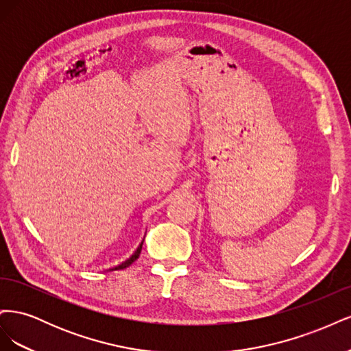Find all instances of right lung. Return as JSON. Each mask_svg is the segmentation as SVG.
<instances>
[{
  "mask_svg": "<svg viewBox=\"0 0 351 351\" xmlns=\"http://www.w3.org/2000/svg\"><path fill=\"white\" fill-rule=\"evenodd\" d=\"M142 244H143V241L141 243V246L136 249V252L132 254V256L129 258V259H125V261H123L121 263H119V265H114V267H111V268H108L107 271H117V269H124V268H127V267H130V265L139 258V253H141V250H142Z\"/></svg>",
  "mask_w": 351,
  "mask_h": 351,
  "instance_id": "1",
  "label": "right lung"
}]
</instances>
